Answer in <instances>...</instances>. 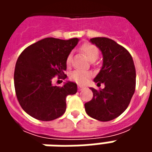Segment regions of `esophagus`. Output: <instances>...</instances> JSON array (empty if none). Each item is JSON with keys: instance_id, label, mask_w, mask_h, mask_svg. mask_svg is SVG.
Here are the masks:
<instances>
[{"instance_id": "34e87169", "label": "esophagus", "mask_w": 152, "mask_h": 152, "mask_svg": "<svg viewBox=\"0 0 152 152\" xmlns=\"http://www.w3.org/2000/svg\"><path fill=\"white\" fill-rule=\"evenodd\" d=\"M77 87H78V89H79V91H80V90H82V89H84V87H83L82 86H80V85L77 86Z\"/></svg>"}]
</instances>
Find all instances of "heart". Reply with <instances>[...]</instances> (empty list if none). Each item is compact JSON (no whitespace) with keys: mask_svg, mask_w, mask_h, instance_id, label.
<instances>
[{"mask_svg":"<svg viewBox=\"0 0 152 152\" xmlns=\"http://www.w3.org/2000/svg\"><path fill=\"white\" fill-rule=\"evenodd\" d=\"M80 51L86 54L87 58L90 61H94L98 58L99 57V50L98 48L94 45L93 44L90 43H84L80 46ZM72 55L70 53L67 55L66 59V64L67 66L72 65ZM92 76V73L89 71H85V70H75L72 72L70 74V80L74 82L80 84V85H84L86 84L88 80Z\"/></svg>","mask_w":152,"mask_h":152,"instance_id":"1","label":"heart"}]
</instances>
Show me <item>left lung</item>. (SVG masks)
Wrapping results in <instances>:
<instances>
[{"label": "left lung", "mask_w": 152, "mask_h": 152, "mask_svg": "<svg viewBox=\"0 0 152 152\" xmlns=\"http://www.w3.org/2000/svg\"><path fill=\"white\" fill-rule=\"evenodd\" d=\"M102 51L103 64L94 81L103 89L91 88L93 99L85 103L90 117L100 121H109L121 115L126 110L134 95L136 86V71L134 60L124 47L112 39H90Z\"/></svg>", "instance_id": "obj_1"}]
</instances>
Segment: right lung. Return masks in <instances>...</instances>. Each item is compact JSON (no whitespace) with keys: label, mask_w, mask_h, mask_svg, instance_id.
Here are the masks:
<instances>
[{"label":"right lung","mask_w":152,"mask_h":152,"mask_svg":"<svg viewBox=\"0 0 152 152\" xmlns=\"http://www.w3.org/2000/svg\"><path fill=\"white\" fill-rule=\"evenodd\" d=\"M78 41L77 38H45L19 55L14 75L15 93L22 108L31 117L50 121L65 112L66 96L75 94L77 86L67 81L63 86H53L52 80L56 76L66 78V57Z\"/></svg>","instance_id":"add662e5"}]
</instances>
